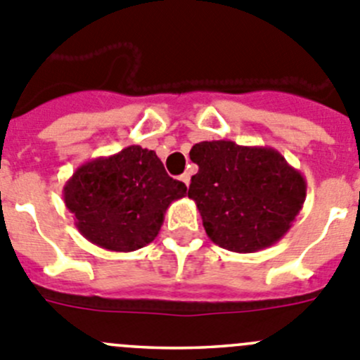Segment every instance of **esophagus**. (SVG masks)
I'll use <instances>...</instances> for the list:
<instances>
[{
  "label": "esophagus",
  "instance_id": "obj_1",
  "mask_svg": "<svg viewBox=\"0 0 360 360\" xmlns=\"http://www.w3.org/2000/svg\"><path fill=\"white\" fill-rule=\"evenodd\" d=\"M179 179L183 181V183L186 184V186H190V174H188V172H186V174H183V176H181Z\"/></svg>",
  "mask_w": 360,
  "mask_h": 360
}]
</instances>
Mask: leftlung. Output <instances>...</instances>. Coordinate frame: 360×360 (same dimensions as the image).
Listing matches in <instances>:
<instances>
[{"label": "left lung", "instance_id": "1", "mask_svg": "<svg viewBox=\"0 0 360 360\" xmlns=\"http://www.w3.org/2000/svg\"><path fill=\"white\" fill-rule=\"evenodd\" d=\"M190 158L198 172L188 197L212 243L255 253L290 230L306 200V179L276 149L204 141L191 148Z\"/></svg>", "mask_w": 360, "mask_h": 360}]
</instances>
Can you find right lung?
Returning <instances> with one entry per match:
<instances>
[{
  "mask_svg": "<svg viewBox=\"0 0 360 360\" xmlns=\"http://www.w3.org/2000/svg\"><path fill=\"white\" fill-rule=\"evenodd\" d=\"M184 195L186 184L172 179L156 153L141 146L89 160L63 188L79 232L96 246L124 253L153 243L169 205Z\"/></svg>",
  "mask_w": 360,
  "mask_h": 360,
  "instance_id": "obj_1",
  "label": "right lung"
}]
</instances>
